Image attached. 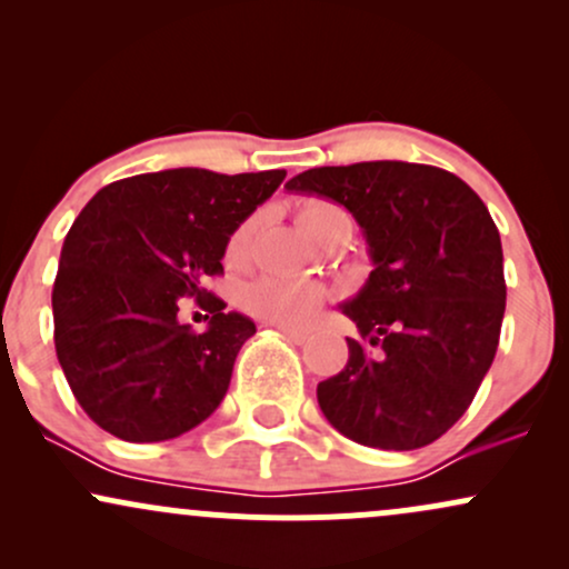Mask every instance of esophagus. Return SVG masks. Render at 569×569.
Wrapping results in <instances>:
<instances>
[{"instance_id": "1", "label": "esophagus", "mask_w": 569, "mask_h": 569, "mask_svg": "<svg viewBox=\"0 0 569 569\" xmlns=\"http://www.w3.org/2000/svg\"><path fill=\"white\" fill-rule=\"evenodd\" d=\"M276 326H278L280 331H283L286 337L293 339V342H297V345H302L305 339H307V331H302V329H293V326H286V323H276Z\"/></svg>"}]
</instances>
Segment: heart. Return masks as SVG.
<instances>
[{
	"label": "heart",
	"instance_id": "1",
	"mask_svg": "<svg viewBox=\"0 0 569 569\" xmlns=\"http://www.w3.org/2000/svg\"><path fill=\"white\" fill-rule=\"evenodd\" d=\"M299 224L310 238H321L326 230H331L335 224H350L348 213L335 202L326 200H310L299 208ZM253 227L257 219H246L230 238V257L240 259L248 251L253 238ZM326 291L318 283L299 278H262L246 291V307L253 316L264 318L272 323H305L307 318L316 316L318 307L323 305Z\"/></svg>",
	"mask_w": 569,
	"mask_h": 569
}]
</instances>
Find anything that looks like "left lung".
Returning <instances> with one entry per match:
<instances>
[{
	"label": "left lung",
	"mask_w": 569,
	"mask_h": 569,
	"mask_svg": "<svg viewBox=\"0 0 569 569\" xmlns=\"http://www.w3.org/2000/svg\"><path fill=\"white\" fill-rule=\"evenodd\" d=\"M286 189L348 208L375 264L339 310L377 356L348 339L345 369L318 385L326 420L363 447L433 443L498 350L506 278L487 206L455 173L401 160L310 168Z\"/></svg>",
	"instance_id": "obj_1"
}]
</instances>
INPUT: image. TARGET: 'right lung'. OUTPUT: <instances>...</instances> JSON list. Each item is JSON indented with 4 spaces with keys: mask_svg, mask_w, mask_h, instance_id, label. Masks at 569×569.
I'll return each mask as SVG.
<instances>
[{
    "mask_svg": "<svg viewBox=\"0 0 569 569\" xmlns=\"http://www.w3.org/2000/svg\"><path fill=\"white\" fill-rule=\"evenodd\" d=\"M283 179L171 168L114 181L82 208L61 248L53 321L58 363L96 426L152 443L217 411L257 326L202 283L224 272L232 232ZM184 296L209 312L200 336L178 321Z\"/></svg>",
    "mask_w": 569,
    "mask_h": 569,
    "instance_id": "add662e5",
    "label": "right lung"
}]
</instances>
